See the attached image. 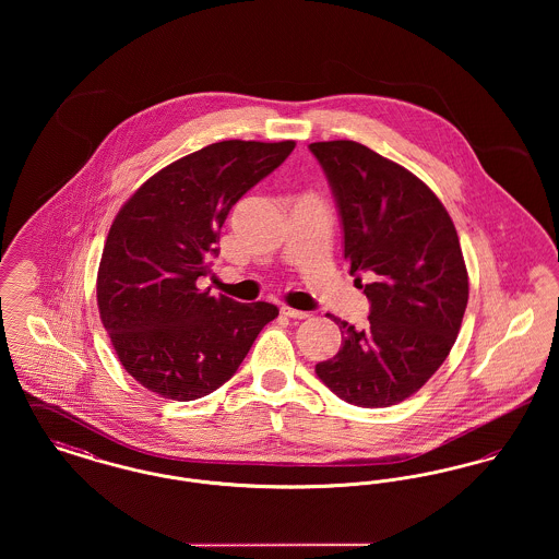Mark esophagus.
Listing matches in <instances>:
<instances>
[{
	"label": "esophagus",
	"instance_id": "obj_1",
	"mask_svg": "<svg viewBox=\"0 0 559 559\" xmlns=\"http://www.w3.org/2000/svg\"><path fill=\"white\" fill-rule=\"evenodd\" d=\"M281 314L283 317H287V319L293 320H304L308 319L310 314L308 312H301V310H295V308H289V306H281Z\"/></svg>",
	"mask_w": 559,
	"mask_h": 559
}]
</instances>
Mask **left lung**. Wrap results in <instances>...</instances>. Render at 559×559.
<instances>
[{"mask_svg": "<svg viewBox=\"0 0 559 559\" xmlns=\"http://www.w3.org/2000/svg\"><path fill=\"white\" fill-rule=\"evenodd\" d=\"M344 226L349 274L371 301L365 329L333 319L340 352L320 381L365 408L419 392L447 360L467 308L469 281L451 215L408 169L354 140L310 144ZM372 278L361 285L359 274Z\"/></svg>", "mask_w": 559, "mask_h": 559, "instance_id": "obj_1", "label": "left lung"}]
</instances>
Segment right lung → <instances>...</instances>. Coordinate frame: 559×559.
Segmentation results:
<instances>
[{"instance_id": "right-lung-1", "label": "right lung", "mask_w": 559, "mask_h": 559, "mask_svg": "<svg viewBox=\"0 0 559 559\" xmlns=\"http://www.w3.org/2000/svg\"><path fill=\"white\" fill-rule=\"evenodd\" d=\"M295 148L293 140H224L174 160L133 192L98 267L100 320L119 362L163 399H203L240 367L278 308L197 287L240 197Z\"/></svg>"}]
</instances>
